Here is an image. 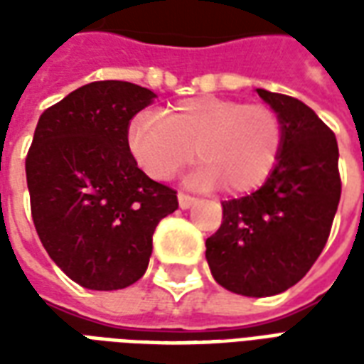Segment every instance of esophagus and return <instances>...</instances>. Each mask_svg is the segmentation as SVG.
I'll return each instance as SVG.
<instances>
[{
  "instance_id": "obj_1",
  "label": "esophagus",
  "mask_w": 364,
  "mask_h": 364,
  "mask_svg": "<svg viewBox=\"0 0 364 364\" xmlns=\"http://www.w3.org/2000/svg\"><path fill=\"white\" fill-rule=\"evenodd\" d=\"M177 198H179V206H181V208H191V206L195 205V197H191L187 193H179Z\"/></svg>"
}]
</instances>
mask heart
Instances as JSON below:
<instances>
[{
  "instance_id": "obj_1",
  "label": "heart",
  "mask_w": 364,
  "mask_h": 364,
  "mask_svg": "<svg viewBox=\"0 0 364 364\" xmlns=\"http://www.w3.org/2000/svg\"><path fill=\"white\" fill-rule=\"evenodd\" d=\"M284 127L265 103L200 95L158 114L144 111L128 128V148L151 179L166 181L197 158L195 181L228 193H250L267 181L281 158Z\"/></svg>"
}]
</instances>
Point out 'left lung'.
I'll use <instances>...</instances> for the list:
<instances>
[{"instance_id":"8db88e82","label":"left lung","mask_w":364,"mask_h":364,"mask_svg":"<svg viewBox=\"0 0 364 364\" xmlns=\"http://www.w3.org/2000/svg\"><path fill=\"white\" fill-rule=\"evenodd\" d=\"M281 114V158L252 195L222 203V224L206 240L216 282L244 296L294 287L326 247L341 197L336 134L294 97L257 90Z\"/></svg>"}]
</instances>
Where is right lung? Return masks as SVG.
I'll return each instance as SVG.
<instances>
[{"mask_svg": "<svg viewBox=\"0 0 364 364\" xmlns=\"http://www.w3.org/2000/svg\"><path fill=\"white\" fill-rule=\"evenodd\" d=\"M154 93L128 82H93L48 107L25 169L36 234L52 261L91 290L134 284L151 236L177 210V191L150 179L128 148V124Z\"/></svg>", "mask_w": 364, "mask_h": 364, "instance_id": "add662e5", "label": "right lung"}]
</instances>
